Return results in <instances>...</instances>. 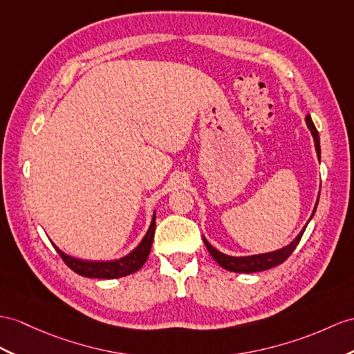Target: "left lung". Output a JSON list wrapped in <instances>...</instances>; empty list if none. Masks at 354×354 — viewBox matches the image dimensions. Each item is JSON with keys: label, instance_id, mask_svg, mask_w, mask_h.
I'll return each mask as SVG.
<instances>
[{"label": "left lung", "instance_id": "1", "mask_svg": "<svg viewBox=\"0 0 354 354\" xmlns=\"http://www.w3.org/2000/svg\"><path fill=\"white\" fill-rule=\"evenodd\" d=\"M306 124H308L309 129H311L313 136H314V142H315V150H317V154H318V159H320V153H322V150H320V138H318V132H317V129L313 123V118L309 114L306 115ZM317 204H318V201H317ZM317 204H315V209H317ZM315 209L313 212V216L315 213ZM306 225H308V223H306ZM305 228L299 232V236L295 240H292V242L288 246L279 249V251L269 252V254H261V255H252V257H230V255L219 252L218 249H214L209 242H207L204 237H203V240L205 243V248L209 249L210 255L213 257V260L216 261L221 267H223L225 270L236 272V273H254V272H263V270H267V269H272V267H277V266H279V264L286 261L287 258L292 254V251H295L296 246L299 245L300 239L305 232Z\"/></svg>", "mask_w": 354, "mask_h": 354}]
</instances>
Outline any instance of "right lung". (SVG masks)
<instances>
[{"instance_id": "add662e5", "label": "right lung", "mask_w": 354, "mask_h": 354, "mask_svg": "<svg viewBox=\"0 0 354 354\" xmlns=\"http://www.w3.org/2000/svg\"><path fill=\"white\" fill-rule=\"evenodd\" d=\"M156 214H153V221L151 225L147 231V234L144 236L141 240V243L138 245L133 251L120 258V260L115 261H82V260H76L73 257L66 255L63 251L54 245L57 249V252L59 257L63 258V261L71 267V269L81 274V277L85 278H100V279H115V278H122L127 277V274H132L138 272L142 267V264L147 261L151 243H153V237H154V227H156Z\"/></svg>"}]
</instances>
